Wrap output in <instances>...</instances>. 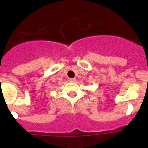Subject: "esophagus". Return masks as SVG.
I'll return each mask as SVG.
<instances>
[{
	"label": "esophagus",
	"instance_id": "esophagus-1",
	"mask_svg": "<svg viewBox=\"0 0 148 148\" xmlns=\"http://www.w3.org/2000/svg\"><path fill=\"white\" fill-rule=\"evenodd\" d=\"M68 81H69V82H75V78H69V79H68Z\"/></svg>",
	"mask_w": 148,
	"mask_h": 148
}]
</instances>
